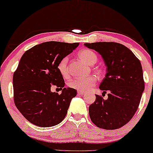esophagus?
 Instances as JSON below:
<instances>
[{
    "label": "esophagus",
    "mask_w": 153,
    "mask_h": 153,
    "mask_svg": "<svg viewBox=\"0 0 153 153\" xmlns=\"http://www.w3.org/2000/svg\"><path fill=\"white\" fill-rule=\"evenodd\" d=\"M85 92H84V91H80V90H78L77 91V94H78L79 95H85Z\"/></svg>",
    "instance_id": "obj_1"
}]
</instances>
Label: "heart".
<instances>
[{
  "label": "heart",
  "mask_w": 153,
  "mask_h": 153,
  "mask_svg": "<svg viewBox=\"0 0 153 153\" xmlns=\"http://www.w3.org/2000/svg\"><path fill=\"white\" fill-rule=\"evenodd\" d=\"M79 58L87 63V64L94 65L97 61V58L93 51L88 49L82 50L78 53ZM57 69L61 75L63 77L68 76V57H63L58 63ZM96 83V79L93 76H88L85 78H74L68 82V85L71 88L80 91L89 90L95 86Z\"/></svg>",
  "instance_id": "b5f03b06"
}]
</instances>
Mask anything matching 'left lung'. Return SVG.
Returning a JSON list of instances; mask_svg holds the SVG:
<instances>
[{
	"label": "left lung",
	"instance_id": "obj_1",
	"mask_svg": "<svg viewBox=\"0 0 153 153\" xmlns=\"http://www.w3.org/2000/svg\"><path fill=\"white\" fill-rule=\"evenodd\" d=\"M102 56L107 66L105 77L100 85L104 100L95 95L89 107L91 121L103 129H116L126 124L136 113L145 90L141 63L128 48L113 42L85 43Z\"/></svg>",
	"mask_w": 153,
	"mask_h": 153
}]
</instances>
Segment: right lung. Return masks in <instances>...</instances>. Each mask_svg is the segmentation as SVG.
<instances>
[{"label": "right lung", "instance_id": "right-lung-1", "mask_svg": "<svg viewBox=\"0 0 153 153\" xmlns=\"http://www.w3.org/2000/svg\"><path fill=\"white\" fill-rule=\"evenodd\" d=\"M79 44L42 42L22 56L13 76V99L17 109L30 123L40 127H51L64 119L77 91L63 87L64 79L57 65ZM53 85L63 88L61 95L51 92Z\"/></svg>", "mask_w": 153, "mask_h": 153}]
</instances>
